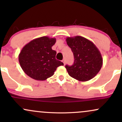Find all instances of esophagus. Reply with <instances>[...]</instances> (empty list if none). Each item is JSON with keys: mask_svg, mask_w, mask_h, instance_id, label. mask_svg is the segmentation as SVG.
I'll return each mask as SVG.
<instances>
[{"mask_svg": "<svg viewBox=\"0 0 122 122\" xmlns=\"http://www.w3.org/2000/svg\"><path fill=\"white\" fill-rule=\"evenodd\" d=\"M62 62H63V64H64V65H65V60H63L62 61Z\"/></svg>", "mask_w": 122, "mask_h": 122, "instance_id": "esophagus-1", "label": "esophagus"}]
</instances>
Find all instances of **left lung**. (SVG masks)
Instances as JSON below:
<instances>
[{"label":"left lung","instance_id":"8db88e82","mask_svg":"<svg viewBox=\"0 0 122 122\" xmlns=\"http://www.w3.org/2000/svg\"><path fill=\"white\" fill-rule=\"evenodd\" d=\"M66 41L75 58L72 66H65L69 75L80 81L93 79L103 65V58L97 47L91 41L81 36L67 37Z\"/></svg>","mask_w":122,"mask_h":122}]
</instances>
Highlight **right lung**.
Returning <instances> with one entry per match:
<instances>
[{
  "label": "right lung",
  "instance_id": "1",
  "mask_svg": "<svg viewBox=\"0 0 122 122\" xmlns=\"http://www.w3.org/2000/svg\"><path fill=\"white\" fill-rule=\"evenodd\" d=\"M56 42L54 38L44 36L31 41L22 48L19 62L26 75L36 80L43 81L52 76L57 67L64 65L56 59V51L51 49Z\"/></svg>",
  "mask_w": 122,
  "mask_h": 122
}]
</instances>
